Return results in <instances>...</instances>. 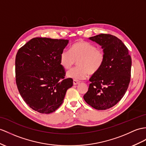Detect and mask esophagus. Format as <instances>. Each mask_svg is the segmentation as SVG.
I'll return each instance as SVG.
<instances>
[{
  "label": "esophagus",
  "instance_id": "34e87169",
  "mask_svg": "<svg viewBox=\"0 0 146 146\" xmlns=\"http://www.w3.org/2000/svg\"><path fill=\"white\" fill-rule=\"evenodd\" d=\"M80 84V82L75 80H73V84L74 85H78V84Z\"/></svg>",
  "mask_w": 146,
  "mask_h": 146
}]
</instances>
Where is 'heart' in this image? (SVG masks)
Wrapping results in <instances>:
<instances>
[{"label": "heart", "instance_id": "b5f03b06", "mask_svg": "<svg viewBox=\"0 0 146 146\" xmlns=\"http://www.w3.org/2000/svg\"><path fill=\"white\" fill-rule=\"evenodd\" d=\"M77 62L78 67L67 72V77L75 80H84L88 74H95L101 69L105 61V54L95 45L84 41L75 42L70 51L64 49L59 57L60 64L69 69Z\"/></svg>", "mask_w": 146, "mask_h": 146}]
</instances>
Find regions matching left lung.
I'll return each mask as SVG.
<instances>
[{
  "instance_id": "1",
  "label": "left lung",
  "mask_w": 146,
  "mask_h": 146,
  "mask_svg": "<svg viewBox=\"0 0 146 146\" xmlns=\"http://www.w3.org/2000/svg\"><path fill=\"white\" fill-rule=\"evenodd\" d=\"M89 39L102 46L105 61L90 79L91 84L84 99L94 108L105 110L118 104L126 92L132 61L126 46L113 35L100 34Z\"/></svg>"
}]
</instances>
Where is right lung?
<instances>
[{
  "label": "right lung",
  "instance_id": "1",
  "mask_svg": "<svg viewBox=\"0 0 146 146\" xmlns=\"http://www.w3.org/2000/svg\"><path fill=\"white\" fill-rule=\"evenodd\" d=\"M68 43L67 40L34 38L17 52V88L35 111L45 114L56 111L73 85L72 79H64L65 70L59 62L60 54Z\"/></svg>",
  "mask_w": 146,
  "mask_h": 146
}]
</instances>
